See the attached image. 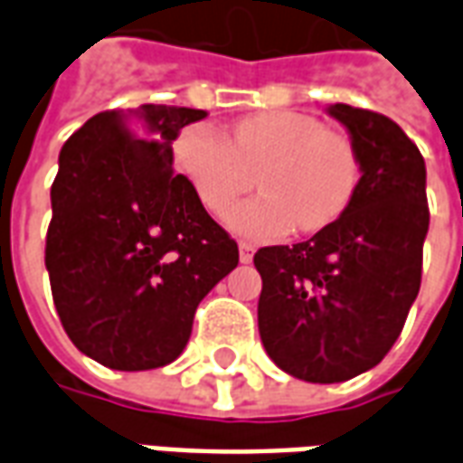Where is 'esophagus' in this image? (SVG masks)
<instances>
[{
  "instance_id": "esophagus-1",
  "label": "esophagus",
  "mask_w": 463,
  "mask_h": 463,
  "mask_svg": "<svg viewBox=\"0 0 463 463\" xmlns=\"http://www.w3.org/2000/svg\"><path fill=\"white\" fill-rule=\"evenodd\" d=\"M238 248H241V262H252V255H255V245H252V242L241 241V242H238Z\"/></svg>"
}]
</instances>
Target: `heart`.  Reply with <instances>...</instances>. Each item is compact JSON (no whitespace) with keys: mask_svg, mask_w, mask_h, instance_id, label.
I'll use <instances>...</instances> for the list:
<instances>
[{"mask_svg":"<svg viewBox=\"0 0 463 463\" xmlns=\"http://www.w3.org/2000/svg\"><path fill=\"white\" fill-rule=\"evenodd\" d=\"M173 165L211 215H225L260 171V198L228 215L248 241H275L298 225L327 228L347 211L362 175L349 136L300 111H260L232 126V141L208 123H193L173 141Z\"/></svg>","mask_w":463,"mask_h":463,"instance_id":"heart-1","label":"heart"}]
</instances>
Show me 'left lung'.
<instances>
[{"mask_svg": "<svg viewBox=\"0 0 463 463\" xmlns=\"http://www.w3.org/2000/svg\"><path fill=\"white\" fill-rule=\"evenodd\" d=\"M359 153L357 193L337 221L298 245L255 252L262 278L258 330L292 377L332 384L377 367L421 285L429 231L424 158L387 116L327 109Z\"/></svg>", "mask_w": 463, "mask_h": 463, "instance_id": "1", "label": "left lung"}]
</instances>
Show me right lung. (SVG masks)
I'll list each match as a JSON object with an SVG mask.
<instances>
[{
  "label": "right lung",
  "instance_id": "right-lung-1",
  "mask_svg": "<svg viewBox=\"0 0 463 463\" xmlns=\"http://www.w3.org/2000/svg\"><path fill=\"white\" fill-rule=\"evenodd\" d=\"M201 109L101 111L59 153L46 270L69 340L99 364H171L201 300L238 265V242L173 175V141Z\"/></svg>",
  "mask_w": 463,
  "mask_h": 463
}]
</instances>
